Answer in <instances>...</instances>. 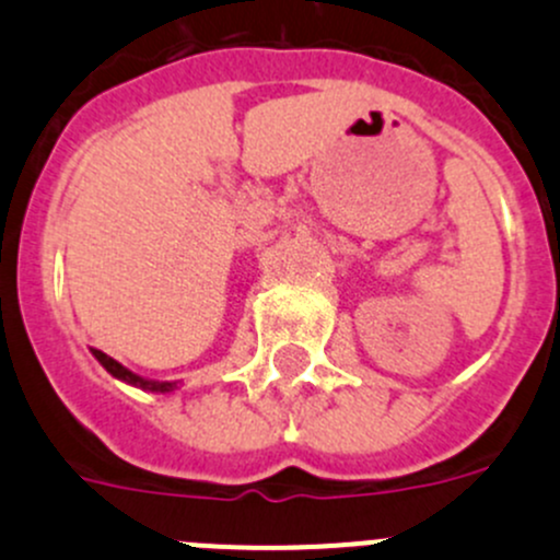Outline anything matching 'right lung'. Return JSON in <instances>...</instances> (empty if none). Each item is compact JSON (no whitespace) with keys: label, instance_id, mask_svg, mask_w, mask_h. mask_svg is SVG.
Wrapping results in <instances>:
<instances>
[{"label":"right lung","instance_id":"right-lung-1","mask_svg":"<svg viewBox=\"0 0 560 560\" xmlns=\"http://www.w3.org/2000/svg\"><path fill=\"white\" fill-rule=\"evenodd\" d=\"M92 354L100 360V363H103V369L107 371V374L116 376V380H121V382H127V385H135V387H140V389H149V393H171V389H175V382L143 380V376L132 374V371L124 369V365L118 363V360H113L110 354L100 352V349H92Z\"/></svg>","mask_w":560,"mask_h":560}]
</instances>
